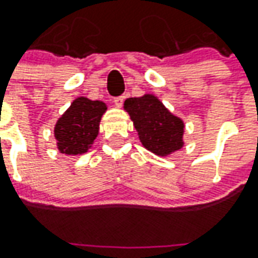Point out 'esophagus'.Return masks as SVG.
<instances>
[{
	"mask_svg": "<svg viewBox=\"0 0 258 258\" xmlns=\"http://www.w3.org/2000/svg\"><path fill=\"white\" fill-rule=\"evenodd\" d=\"M123 100H124V96H120V97H116L113 100V104L116 107H122V104H123Z\"/></svg>",
	"mask_w": 258,
	"mask_h": 258,
	"instance_id": "esophagus-1",
	"label": "esophagus"
}]
</instances>
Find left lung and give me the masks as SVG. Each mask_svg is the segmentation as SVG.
I'll return each instance as SVG.
<instances>
[{"mask_svg": "<svg viewBox=\"0 0 258 258\" xmlns=\"http://www.w3.org/2000/svg\"><path fill=\"white\" fill-rule=\"evenodd\" d=\"M123 109L134 122L139 141L145 149L166 158L182 148L185 123L173 114L158 96L145 93L141 97H129Z\"/></svg>", "mask_w": 258, "mask_h": 258, "instance_id": "left-lung-1", "label": "left lung"}]
</instances>
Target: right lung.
I'll return each mask as SVG.
<instances>
[{
  "label": "right lung",
  "instance_id": "obj_1",
  "mask_svg": "<svg viewBox=\"0 0 258 258\" xmlns=\"http://www.w3.org/2000/svg\"><path fill=\"white\" fill-rule=\"evenodd\" d=\"M107 104L87 97H76L54 126L55 146L60 154L80 156L92 149L99 135Z\"/></svg>",
  "mask_w": 258,
  "mask_h": 258
}]
</instances>
